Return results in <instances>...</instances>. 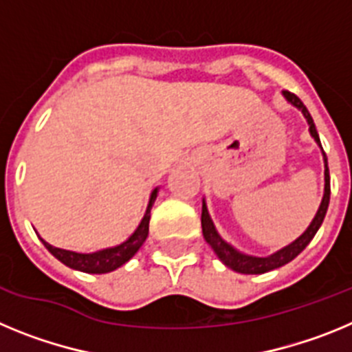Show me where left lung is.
<instances>
[{
	"label": "left lung",
	"instance_id": "8db88e82",
	"mask_svg": "<svg viewBox=\"0 0 352 352\" xmlns=\"http://www.w3.org/2000/svg\"><path fill=\"white\" fill-rule=\"evenodd\" d=\"M282 95H284V98L289 102V104L294 105L296 109H300L301 114H303L305 120H307V123H309L310 135H312L314 141L317 142V146H319L322 151L321 141H319V133H317L316 125H314V120L312 116H310L309 109L305 107L303 102H301L294 93L284 91ZM322 160H324V194H322L321 204H319V210H317L316 217H314L310 226L305 229V232L300 236V238L294 239V241L289 243L287 247L273 252L272 256H266V257L248 256V254H243V252H239L238 248L232 247L231 243H227L226 239H223L222 236L219 234V231H217V227H214L213 220H211L210 217V211H208L206 201L203 199V213H201L203 236L204 239H206V243L213 248L217 257L226 264L227 268H231L232 272L236 273H243V275H261V273L272 272V270L280 268V266H284V264L291 263L298 254H301V252L305 250V247L312 241L316 232L319 231V227H321L322 220H324V214L326 211H328V204H329V170H328V158H326L324 151H322Z\"/></svg>",
	"mask_w": 352,
	"mask_h": 352
}]
</instances>
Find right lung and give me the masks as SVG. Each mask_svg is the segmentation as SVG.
Wrapping results in <instances>:
<instances>
[{"instance_id":"obj_1","label":"right lung","mask_w":352,"mask_h":352,"mask_svg":"<svg viewBox=\"0 0 352 352\" xmlns=\"http://www.w3.org/2000/svg\"><path fill=\"white\" fill-rule=\"evenodd\" d=\"M158 195V186L153 188L151 195H149V203L146 208V213L142 217L141 223L138 226V229L129 236V238L123 241V243L116 245V247H109L104 250H96L91 254H80V252H72L65 250V248L52 247L51 243H47L45 239H42V243L45 245L49 252L58 261L68 266L72 270H77V272L82 273H93V275H102V273H111L114 270H118L120 266H123L125 263H129L135 254H138L139 248L142 247V243L148 238L149 231V219H151V208L155 204V199Z\"/></svg>"}]
</instances>
